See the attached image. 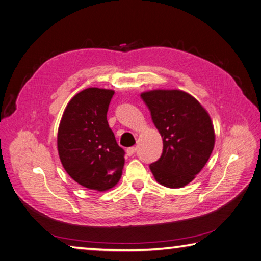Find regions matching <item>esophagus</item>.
Wrapping results in <instances>:
<instances>
[{
  "mask_svg": "<svg viewBox=\"0 0 261 261\" xmlns=\"http://www.w3.org/2000/svg\"><path fill=\"white\" fill-rule=\"evenodd\" d=\"M136 153V147H130V148L126 149V154L129 156H132Z\"/></svg>",
  "mask_w": 261,
  "mask_h": 261,
  "instance_id": "34e87169",
  "label": "esophagus"
}]
</instances>
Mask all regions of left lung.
Listing matches in <instances>:
<instances>
[{"mask_svg":"<svg viewBox=\"0 0 261 261\" xmlns=\"http://www.w3.org/2000/svg\"><path fill=\"white\" fill-rule=\"evenodd\" d=\"M163 139V153L149 165L156 181L181 188L204 168L216 135L209 113L182 90L156 89L141 93Z\"/></svg>","mask_w":261,"mask_h":261,"instance_id":"8db88e82","label":"left lung"}]
</instances>
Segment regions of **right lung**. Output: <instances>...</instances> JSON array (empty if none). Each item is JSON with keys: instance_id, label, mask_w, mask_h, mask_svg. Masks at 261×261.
I'll return each instance as SVG.
<instances>
[{"instance_id": "obj_1", "label": "right lung", "mask_w": 261, "mask_h": 261, "mask_svg": "<svg viewBox=\"0 0 261 261\" xmlns=\"http://www.w3.org/2000/svg\"><path fill=\"white\" fill-rule=\"evenodd\" d=\"M113 94L114 90L100 88L75 94L65 108L57 136L66 172L81 186L97 192L114 187L124 165V150L107 122Z\"/></svg>"}]
</instances>
